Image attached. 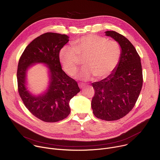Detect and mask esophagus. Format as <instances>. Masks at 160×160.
<instances>
[{"label":"esophagus","instance_id":"obj_1","mask_svg":"<svg viewBox=\"0 0 160 160\" xmlns=\"http://www.w3.org/2000/svg\"><path fill=\"white\" fill-rule=\"evenodd\" d=\"M78 86L80 88H83L85 87V84L83 83H78Z\"/></svg>","mask_w":160,"mask_h":160}]
</instances>
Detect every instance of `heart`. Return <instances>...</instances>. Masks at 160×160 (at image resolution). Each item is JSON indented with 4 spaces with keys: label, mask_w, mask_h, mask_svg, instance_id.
Returning a JSON list of instances; mask_svg holds the SVG:
<instances>
[{
    "label": "heart",
    "mask_w": 160,
    "mask_h": 160,
    "mask_svg": "<svg viewBox=\"0 0 160 160\" xmlns=\"http://www.w3.org/2000/svg\"><path fill=\"white\" fill-rule=\"evenodd\" d=\"M121 48L119 43L107 38L90 34L82 37L73 42V47L63 46L59 54L65 71L73 75L80 64V58L85 57L86 66L78 73V78L90 80L96 77L103 80L111 76L120 62Z\"/></svg>",
    "instance_id": "obj_1"
}]
</instances>
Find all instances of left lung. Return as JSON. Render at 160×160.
Returning <instances> with one entry per match:
<instances>
[{"mask_svg":"<svg viewBox=\"0 0 160 160\" xmlns=\"http://www.w3.org/2000/svg\"><path fill=\"white\" fill-rule=\"evenodd\" d=\"M105 33L119 43L121 58L111 76L92 83L95 94L91 106L98 118L114 121L125 117L135 106L142 87V71L140 56L132 43L115 31Z\"/></svg>","mask_w":160,"mask_h":160,"instance_id":"8db88e82","label":"left lung"}]
</instances>
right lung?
<instances>
[{"label":"right lung","instance_id":"right-lung-1","mask_svg":"<svg viewBox=\"0 0 160 160\" xmlns=\"http://www.w3.org/2000/svg\"><path fill=\"white\" fill-rule=\"evenodd\" d=\"M68 41L69 37L66 35L45 33L28 45L19 60V94L32 115L45 122L66 118L71 111L70 101L80 91L77 82L62 70L59 61V51ZM40 63L48 68L49 85L43 93L35 95L28 90L26 76L32 65Z\"/></svg>","mask_w":160,"mask_h":160}]
</instances>
